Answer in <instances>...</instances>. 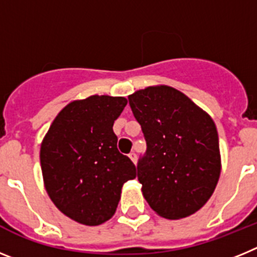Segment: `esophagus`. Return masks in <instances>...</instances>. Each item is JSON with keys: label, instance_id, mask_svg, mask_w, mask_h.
Segmentation results:
<instances>
[{"label": "esophagus", "instance_id": "esophagus-1", "mask_svg": "<svg viewBox=\"0 0 257 257\" xmlns=\"http://www.w3.org/2000/svg\"><path fill=\"white\" fill-rule=\"evenodd\" d=\"M128 157H130V160L136 165V162H138V156H136L135 153H130V156Z\"/></svg>", "mask_w": 257, "mask_h": 257}]
</instances>
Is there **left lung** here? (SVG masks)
Returning <instances> with one entry per match:
<instances>
[{"mask_svg": "<svg viewBox=\"0 0 257 257\" xmlns=\"http://www.w3.org/2000/svg\"><path fill=\"white\" fill-rule=\"evenodd\" d=\"M147 140L138 163L144 198L157 215L183 219L203 207L221 172L219 136L208 113L166 85L128 96Z\"/></svg>", "mask_w": 257, "mask_h": 257, "instance_id": "8db88e82", "label": "left lung"}]
</instances>
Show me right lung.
I'll return each mask as SVG.
<instances>
[{"mask_svg":"<svg viewBox=\"0 0 257 257\" xmlns=\"http://www.w3.org/2000/svg\"><path fill=\"white\" fill-rule=\"evenodd\" d=\"M123 96L92 95L70 101L52 121L41 144L45 189L65 216L95 226L114 215L121 190L136 167L117 149L113 123Z\"/></svg>","mask_w":257,"mask_h":257,"instance_id":"right-lung-1","label":"right lung"}]
</instances>
